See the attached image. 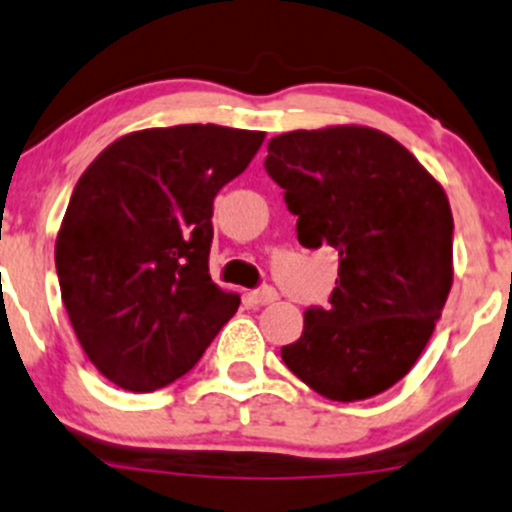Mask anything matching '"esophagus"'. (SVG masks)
<instances>
[{
  "mask_svg": "<svg viewBox=\"0 0 512 512\" xmlns=\"http://www.w3.org/2000/svg\"><path fill=\"white\" fill-rule=\"evenodd\" d=\"M247 297H250L252 305H270V302L277 300V292L272 290V287H262V290L250 292Z\"/></svg>",
  "mask_w": 512,
  "mask_h": 512,
  "instance_id": "esophagus-1",
  "label": "esophagus"
}]
</instances>
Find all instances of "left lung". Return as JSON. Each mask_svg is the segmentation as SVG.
I'll list each match as a JSON object with an SVG mask.
<instances>
[{
    "mask_svg": "<svg viewBox=\"0 0 512 512\" xmlns=\"http://www.w3.org/2000/svg\"><path fill=\"white\" fill-rule=\"evenodd\" d=\"M267 152L300 245L340 257L330 305L305 310L282 360L327 400L385 393L423 355L453 287L448 195L413 152L362 124L285 132Z\"/></svg>",
    "mask_w": 512,
    "mask_h": 512,
    "instance_id": "obj_1",
    "label": "left lung"
}]
</instances>
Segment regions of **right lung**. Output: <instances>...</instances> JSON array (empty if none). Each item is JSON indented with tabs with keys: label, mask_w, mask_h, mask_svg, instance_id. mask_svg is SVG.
Segmentation results:
<instances>
[{
	"label": "right lung",
	"mask_w": 512,
	"mask_h": 512,
	"mask_svg": "<svg viewBox=\"0 0 512 512\" xmlns=\"http://www.w3.org/2000/svg\"><path fill=\"white\" fill-rule=\"evenodd\" d=\"M265 132L177 124L130 132L79 177L57 232L59 290L84 355L152 393L195 367L240 305L210 277L212 202Z\"/></svg>",
	"instance_id": "add662e5"
}]
</instances>
